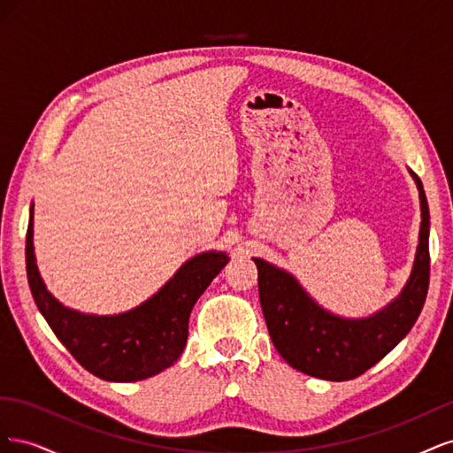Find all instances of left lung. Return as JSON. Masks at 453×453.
I'll use <instances>...</instances> for the list:
<instances>
[{"mask_svg": "<svg viewBox=\"0 0 453 453\" xmlns=\"http://www.w3.org/2000/svg\"><path fill=\"white\" fill-rule=\"evenodd\" d=\"M412 177L421 203L412 273L401 295L368 318L346 319L326 311L289 272L253 258L270 338L281 357L300 372L331 381L357 378L386 357L418 321L429 289V205L419 177Z\"/></svg>", "mask_w": 453, "mask_h": 453, "instance_id": "left-lung-1", "label": "left lung"}]
</instances>
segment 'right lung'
<instances>
[{"label": "right lung", "mask_w": 453, "mask_h": 453, "mask_svg": "<svg viewBox=\"0 0 453 453\" xmlns=\"http://www.w3.org/2000/svg\"><path fill=\"white\" fill-rule=\"evenodd\" d=\"M228 263L223 251H205L173 273L138 308L92 315L65 308L41 280L34 255V203L26 232V272L39 311L81 366L107 381H138L172 366L185 349L188 318L200 295Z\"/></svg>", "instance_id": "add662e5"}]
</instances>
